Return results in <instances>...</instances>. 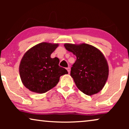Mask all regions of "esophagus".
Wrapping results in <instances>:
<instances>
[{"mask_svg":"<svg viewBox=\"0 0 129 129\" xmlns=\"http://www.w3.org/2000/svg\"><path fill=\"white\" fill-rule=\"evenodd\" d=\"M66 69H67V70H68V73H70V68H68Z\"/></svg>","mask_w":129,"mask_h":129,"instance_id":"esophagus-1","label":"esophagus"}]
</instances>
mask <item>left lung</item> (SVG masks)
I'll list each match as a JSON object with an SVG mask.
<instances>
[{"label":"left lung","mask_w":129,"mask_h":129,"mask_svg":"<svg viewBox=\"0 0 129 129\" xmlns=\"http://www.w3.org/2000/svg\"><path fill=\"white\" fill-rule=\"evenodd\" d=\"M69 52L76 56L70 76L81 91L91 96L101 91L109 76L107 60L99 49L86 43H65Z\"/></svg>","instance_id":"left-lung-1"}]
</instances>
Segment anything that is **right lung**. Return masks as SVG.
<instances>
[{
    "label": "right lung",
    "mask_w": 129,
    "mask_h": 129,
    "mask_svg": "<svg viewBox=\"0 0 129 129\" xmlns=\"http://www.w3.org/2000/svg\"><path fill=\"white\" fill-rule=\"evenodd\" d=\"M58 46V43L42 42L24 54L19 74L22 83L30 91L40 94L47 92L56 86L61 76L68 73L59 66L57 57H50Z\"/></svg>",
    "instance_id": "add662e5"
}]
</instances>
